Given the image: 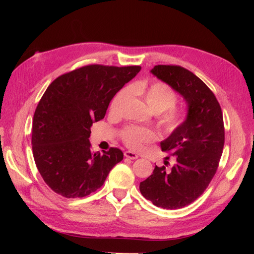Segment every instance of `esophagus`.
<instances>
[{
    "instance_id": "34e87169",
    "label": "esophagus",
    "mask_w": 254,
    "mask_h": 254,
    "mask_svg": "<svg viewBox=\"0 0 254 254\" xmlns=\"http://www.w3.org/2000/svg\"><path fill=\"white\" fill-rule=\"evenodd\" d=\"M124 156H125L126 158H128V159H131V160H135V159L139 158V156H137L135 152L130 151V150L125 151V152H124Z\"/></svg>"
}]
</instances>
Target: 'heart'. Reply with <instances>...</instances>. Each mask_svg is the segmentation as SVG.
<instances>
[{
  "label": "heart",
  "instance_id": "b5f03b06",
  "mask_svg": "<svg viewBox=\"0 0 254 254\" xmlns=\"http://www.w3.org/2000/svg\"><path fill=\"white\" fill-rule=\"evenodd\" d=\"M131 90L144 98L152 111L160 113V124L166 132H174L186 121V111L174 107L177 102V96L174 90L166 83L161 81L152 83L139 81L132 84ZM129 94L130 90L128 88L121 89L110 103L111 112H118ZM122 134L123 140L131 148H139L142 144L149 143L156 137L152 130L135 126L125 128Z\"/></svg>",
  "mask_w": 254,
  "mask_h": 254
}]
</instances>
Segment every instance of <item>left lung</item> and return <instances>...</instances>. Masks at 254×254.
Returning a JSON list of instances; mask_svg holds the SVG:
<instances>
[{
    "instance_id": "left-lung-1",
    "label": "left lung",
    "mask_w": 254,
    "mask_h": 254,
    "mask_svg": "<svg viewBox=\"0 0 254 254\" xmlns=\"http://www.w3.org/2000/svg\"><path fill=\"white\" fill-rule=\"evenodd\" d=\"M150 73L183 97L188 112L183 124L160 143L175 164L170 170L156 165L140 190L157 206L180 209L203 193L217 171L225 144L221 108L206 84L187 68L156 65Z\"/></svg>"
}]
</instances>
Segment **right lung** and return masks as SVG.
I'll return each instance as SVG.
<instances>
[{
	"mask_svg": "<svg viewBox=\"0 0 254 254\" xmlns=\"http://www.w3.org/2000/svg\"><path fill=\"white\" fill-rule=\"evenodd\" d=\"M141 66L91 64L59 76L44 92L33 121L32 145L38 171L55 193L81 198L101 188L123 160L119 148L91 151L92 124L105 118L113 96Z\"/></svg>",
	"mask_w": 254,
	"mask_h": 254,
	"instance_id": "1",
	"label": "right lung"
}]
</instances>
